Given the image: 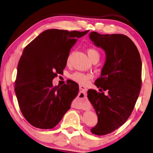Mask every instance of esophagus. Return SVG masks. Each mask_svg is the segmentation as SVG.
<instances>
[{"instance_id":"obj_1","label":"esophagus","mask_w":153,"mask_h":153,"mask_svg":"<svg viewBox=\"0 0 153 153\" xmlns=\"http://www.w3.org/2000/svg\"><path fill=\"white\" fill-rule=\"evenodd\" d=\"M80 89L81 90L82 93H83V96H82L81 97H78L77 99V102H78V105L76 106L77 108H82L85 109L88 107V103H87V100L86 97L87 92V88L85 87L82 85H80L79 86Z\"/></svg>"}]
</instances>
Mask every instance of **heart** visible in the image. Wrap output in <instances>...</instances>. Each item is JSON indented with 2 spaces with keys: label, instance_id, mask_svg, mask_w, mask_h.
I'll list each match as a JSON object with an SVG mask.
<instances>
[{
  "label": "heart",
  "instance_id": "obj_1",
  "mask_svg": "<svg viewBox=\"0 0 153 153\" xmlns=\"http://www.w3.org/2000/svg\"><path fill=\"white\" fill-rule=\"evenodd\" d=\"M87 54L89 56V58L91 60H99L100 58V52L97 49L94 48H90L87 50ZM71 57V53H70L68 55V58H67L66 62L69 63L70 59ZM93 74L90 73V72H79L76 71L74 72V73H72L70 76V78H71L72 81H74L76 82H79L80 84L85 85L87 84L88 82H89L91 79L93 78Z\"/></svg>",
  "mask_w": 153,
  "mask_h": 153
}]
</instances>
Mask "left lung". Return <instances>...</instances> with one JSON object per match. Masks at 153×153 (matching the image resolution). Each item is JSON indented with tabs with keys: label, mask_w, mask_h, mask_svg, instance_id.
Instances as JSON below:
<instances>
[{
	"label": "left lung",
	"mask_w": 153,
	"mask_h": 153,
	"mask_svg": "<svg viewBox=\"0 0 153 153\" xmlns=\"http://www.w3.org/2000/svg\"><path fill=\"white\" fill-rule=\"evenodd\" d=\"M89 37L106 53L101 75L95 82L101 93L89 89L87 93L98 117L91 132L103 136L119 128L132 114L141 89L142 62L136 45L125 35L92 31Z\"/></svg>",
	"instance_id": "obj_1"
}]
</instances>
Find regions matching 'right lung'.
Segmentation results:
<instances>
[{
  "mask_svg": "<svg viewBox=\"0 0 153 153\" xmlns=\"http://www.w3.org/2000/svg\"><path fill=\"white\" fill-rule=\"evenodd\" d=\"M85 31L48 29L24 48L17 66L15 91L23 116L40 129H52L71 108L79 87L71 82L53 87L63 72L70 50Z\"/></svg>",
  "mask_w": 153,
  "mask_h": 153,
  "instance_id": "right-lung-1",
  "label": "right lung"
}]
</instances>
